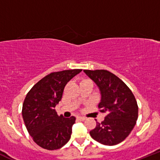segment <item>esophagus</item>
I'll list each match as a JSON object with an SVG mask.
<instances>
[{"instance_id":"1","label":"esophagus","mask_w":160,"mask_h":160,"mask_svg":"<svg viewBox=\"0 0 160 160\" xmlns=\"http://www.w3.org/2000/svg\"><path fill=\"white\" fill-rule=\"evenodd\" d=\"M77 119H78V120H80V121H83V120H85V119H86V118L82 117V116H77Z\"/></svg>"}]
</instances>
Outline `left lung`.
Listing matches in <instances>:
<instances>
[{"label": "left lung", "instance_id": "obj_1", "mask_svg": "<svg viewBox=\"0 0 160 160\" xmlns=\"http://www.w3.org/2000/svg\"><path fill=\"white\" fill-rule=\"evenodd\" d=\"M83 71L98 86L102 94L99 112L106 114L102 123H96L90 134L102 145H117L131 134L136 124L138 106L135 97L126 83L109 71Z\"/></svg>", "mask_w": 160, "mask_h": 160}]
</instances>
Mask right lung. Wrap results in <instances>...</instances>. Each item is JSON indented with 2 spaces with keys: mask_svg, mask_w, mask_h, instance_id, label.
Instances as JSON below:
<instances>
[{
  "mask_svg": "<svg viewBox=\"0 0 160 160\" xmlns=\"http://www.w3.org/2000/svg\"><path fill=\"white\" fill-rule=\"evenodd\" d=\"M81 71L52 72L39 80L25 98L22 114L26 128L33 142L44 149H58L70 139L76 118L58 116L55 108L66 83Z\"/></svg>",
  "mask_w": 160,
  "mask_h": 160,
  "instance_id": "right-lung-1",
  "label": "right lung"
}]
</instances>
